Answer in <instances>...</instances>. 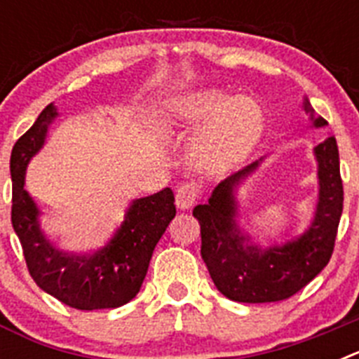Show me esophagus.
Segmentation results:
<instances>
[{
	"instance_id": "1",
	"label": "esophagus",
	"mask_w": 359,
	"mask_h": 359,
	"mask_svg": "<svg viewBox=\"0 0 359 359\" xmlns=\"http://www.w3.org/2000/svg\"><path fill=\"white\" fill-rule=\"evenodd\" d=\"M198 185H194V183H185V185L180 187L176 192V207L180 210H189V208H192V205L198 199Z\"/></svg>"
}]
</instances>
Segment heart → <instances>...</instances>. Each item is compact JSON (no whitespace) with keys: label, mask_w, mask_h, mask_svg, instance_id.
<instances>
[{"label":"heart","mask_w":359,"mask_h":359,"mask_svg":"<svg viewBox=\"0 0 359 359\" xmlns=\"http://www.w3.org/2000/svg\"><path fill=\"white\" fill-rule=\"evenodd\" d=\"M190 156L199 170L221 172L248 156L264 129L262 109L248 97H231L219 88H203L170 100L158 115L163 135H182L205 122Z\"/></svg>","instance_id":"obj_1"}]
</instances>
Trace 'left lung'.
<instances>
[{
	"instance_id": "left-lung-1",
	"label": "left lung",
	"mask_w": 359,
	"mask_h": 359,
	"mask_svg": "<svg viewBox=\"0 0 359 359\" xmlns=\"http://www.w3.org/2000/svg\"><path fill=\"white\" fill-rule=\"evenodd\" d=\"M302 109L313 128L327 120L315 115L309 98ZM318 165V199L309 226L293 239L261 246L241 226L237 192L264 158L219 183L208 203L192 212L201 226V257L215 287L230 300L243 304L278 302L293 297L327 266L334 248L336 230L344 210L340 154L334 136L313 149Z\"/></svg>"
}]
</instances>
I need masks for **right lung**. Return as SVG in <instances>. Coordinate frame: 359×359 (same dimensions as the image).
Here are the masks:
<instances>
[{"instance_id": "obj_1", "label": "right lung", "mask_w": 359, "mask_h": 359, "mask_svg": "<svg viewBox=\"0 0 359 359\" xmlns=\"http://www.w3.org/2000/svg\"><path fill=\"white\" fill-rule=\"evenodd\" d=\"M57 116L55 104H48L12 149V226L23 246L28 271L41 290L75 309H115L140 291L154 246L176 215L174 194L163 189L133 199L122 224L102 248L91 253L61 250L44 233L43 212L25 189L28 163L44 147Z\"/></svg>"}]
</instances>
